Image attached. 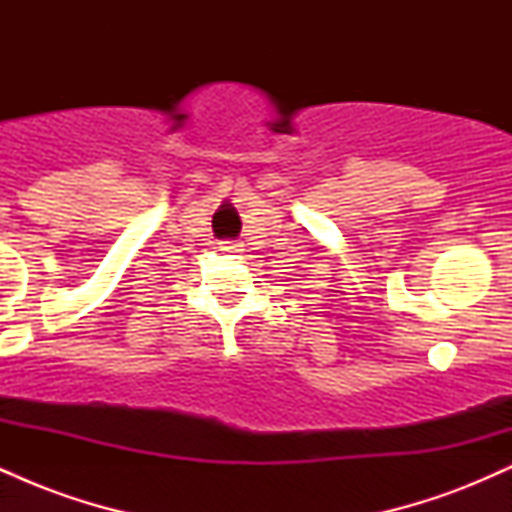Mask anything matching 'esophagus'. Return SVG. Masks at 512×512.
<instances>
[{
  "label": "esophagus",
  "mask_w": 512,
  "mask_h": 512,
  "mask_svg": "<svg viewBox=\"0 0 512 512\" xmlns=\"http://www.w3.org/2000/svg\"><path fill=\"white\" fill-rule=\"evenodd\" d=\"M221 252H226V255H238V252H243V245L240 243H221Z\"/></svg>",
  "instance_id": "34e87169"
}]
</instances>
